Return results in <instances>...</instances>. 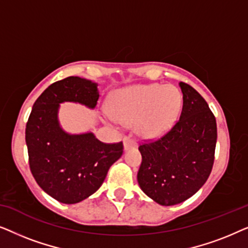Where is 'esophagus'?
<instances>
[{"mask_svg":"<svg viewBox=\"0 0 248 248\" xmlns=\"http://www.w3.org/2000/svg\"><path fill=\"white\" fill-rule=\"evenodd\" d=\"M123 145H124V150L126 151V150H128V149L137 147V142H135L134 140H132V139H130V138H124Z\"/></svg>","mask_w":248,"mask_h":248,"instance_id":"esophagus-1","label":"esophagus"}]
</instances>
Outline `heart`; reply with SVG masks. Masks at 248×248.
I'll use <instances>...</instances> for the list:
<instances>
[{
	"label": "heart",
	"mask_w": 248,
	"mask_h": 248,
	"mask_svg": "<svg viewBox=\"0 0 248 248\" xmlns=\"http://www.w3.org/2000/svg\"><path fill=\"white\" fill-rule=\"evenodd\" d=\"M183 96L177 88L164 84H135L115 91L109 100L108 120L113 123L134 124L141 138L155 140L177 123Z\"/></svg>",
	"instance_id": "obj_1"
}]
</instances>
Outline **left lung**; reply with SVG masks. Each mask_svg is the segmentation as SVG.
Instances as JSON below:
<instances>
[{
  "label": "left lung",
  "instance_id": "left-lung-1",
  "mask_svg": "<svg viewBox=\"0 0 248 248\" xmlns=\"http://www.w3.org/2000/svg\"><path fill=\"white\" fill-rule=\"evenodd\" d=\"M183 109L164 137L139 147L142 162L138 183L160 205H175L194 195L212 170L217 143L216 117L203 97L179 82Z\"/></svg>",
  "mask_w": 248,
  "mask_h": 248
}]
</instances>
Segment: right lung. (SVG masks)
Masks as SVG:
<instances>
[{"mask_svg":"<svg viewBox=\"0 0 248 248\" xmlns=\"http://www.w3.org/2000/svg\"><path fill=\"white\" fill-rule=\"evenodd\" d=\"M98 99L97 82L65 78L40 94L27 122L30 170L40 188L61 203L74 204L93 195L123 155L122 142L106 144L93 132L71 134L61 126L60 104L69 101L93 109Z\"/></svg>","mask_w":248,"mask_h":248,"instance_id":"right-lung-1","label":"right lung"}]
</instances>
